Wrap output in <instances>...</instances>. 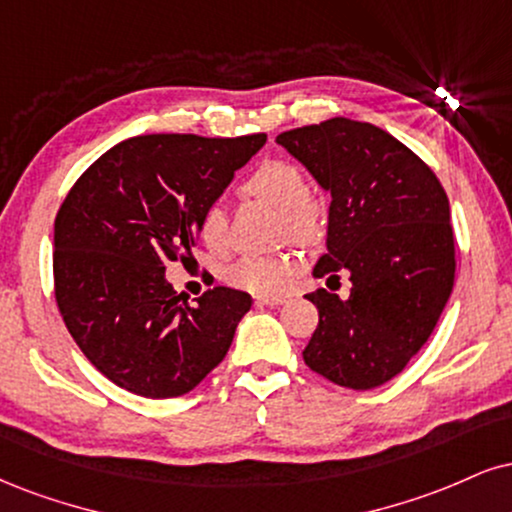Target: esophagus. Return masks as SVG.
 Masks as SVG:
<instances>
[{
	"instance_id": "34e87169",
	"label": "esophagus",
	"mask_w": 512,
	"mask_h": 512,
	"mask_svg": "<svg viewBox=\"0 0 512 512\" xmlns=\"http://www.w3.org/2000/svg\"><path fill=\"white\" fill-rule=\"evenodd\" d=\"M255 303L257 305H267V307L281 305V303H286V295H257Z\"/></svg>"
}]
</instances>
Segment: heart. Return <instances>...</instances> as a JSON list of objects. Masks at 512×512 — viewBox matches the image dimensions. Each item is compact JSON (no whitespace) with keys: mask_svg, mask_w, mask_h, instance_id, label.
Here are the masks:
<instances>
[{"mask_svg":"<svg viewBox=\"0 0 512 512\" xmlns=\"http://www.w3.org/2000/svg\"><path fill=\"white\" fill-rule=\"evenodd\" d=\"M248 195L262 197L281 209V233L295 243H315L322 236V205L307 193V183L298 166L288 162H264L243 183ZM200 240L212 252H221L229 243L226 212L219 205L207 207L197 221ZM298 274L293 255H248L226 269V281L233 288L255 295H276Z\"/></svg>","mask_w":512,"mask_h":512,"instance_id":"1","label":"heart"}]
</instances>
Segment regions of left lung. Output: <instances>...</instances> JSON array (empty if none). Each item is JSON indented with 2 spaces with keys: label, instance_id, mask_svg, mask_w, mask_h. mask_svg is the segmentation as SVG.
Instances as JSON below:
<instances>
[{
  "label": "left lung",
  "instance_id": "8db88e82",
  "mask_svg": "<svg viewBox=\"0 0 512 512\" xmlns=\"http://www.w3.org/2000/svg\"><path fill=\"white\" fill-rule=\"evenodd\" d=\"M276 143L331 193L326 255L312 274L353 283L346 300L326 288L307 295L319 324L305 365L346 389H377L427 343L451 298L446 190L410 147L365 121L336 116Z\"/></svg>",
  "mask_w": 512,
  "mask_h": 512
}]
</instances>
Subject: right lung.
<instances>
[{"label":"right lung","mask_w":512,"mask_h":512,"mask_svg":"<svg viewBox=\"0 0 512 512\" xmlns=\"http://www.w3.org/2000/svg\"><path fill=\"white\" fill-rule=\"evenodd\" d=\"M267 135H135L73 183L54 221V295L66 329L109 381L145 398L193 391L252 307L217 286L188 305L166 262L193 257L197 221Z\"/></svg>","instance_id":"right-lung-1"}]
</instances>
